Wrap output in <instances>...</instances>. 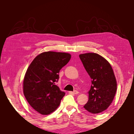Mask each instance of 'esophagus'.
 <instances>
[{"label": "esophagus", "instance_id": "esophagus-1", "mask_svg": "<svg viewBox=\"0 0 134 134\" xmlns=\"http://www.w3.org/2000/svg\"><path fill=\"white\" fill-rule=\"evenodd\" d=\"M70 93H72V94H76L79 93V92L77 91H74L73 92H70Z\"/></svg>", "mask_w": 134, "mask_h": 134}]
</instances>
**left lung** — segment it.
<instances>
[{"mask_svg": "<svg viewBox=\"0 0 134 134\" xmlns=\"http://www.w3.org/2000/svg\"><path fill=\"white\" fill-rule=\"evenodd\" d=\"M83 66L92 79L89 99L84 108L92 113L102 112L114 98L117 82L112 68L102 56L96 53L79 55Z\"/></svg>", "mask_w": 134, "mask_h": 134, "instance_id": "1", "label": "left lung"}]
</instances>
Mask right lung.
<instances>
[{"label":"right lung","instance_id":"add662e5","mask_svg":"<svg viewBox=\"0 0 134 134\" xmlns=\"http://www.w3.org/2000/svg\"><path fill=\"white\" fill-rule=\"evenodd\" d=\"M70 54L44 52L34 59L23 80V93L31 106L42 115H48L58 107L65 93L55 85L59 72L68 64Z\"/></svg>","mask_w":134,"mask_h":134}]
</instances>
